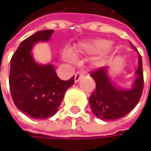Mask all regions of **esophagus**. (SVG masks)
Wrapping results in <instances>:
<instances>
[{
  "instance_id": "1",
  "label": "esophagus",
  "mask_w": 151,
  "mask_h": 151,
  "mask_svg": "<svg viewBox=\"0 0 151 151\" xmlns=\"http://www.w3.org/2000/svg\"><path fill=\"white\" fill-rule=\"evenodd\" d=\"M83 75H84V73H83L82 71L77 72L75 73V76H74V80H75V82H78V80L81 78V77Z\"/></svg>"
}]
</instances>
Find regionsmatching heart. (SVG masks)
I'll use <instances>...</instances> for the list:
<instances>
[{"label":"heart","instance_id":"1","mask_svg":"<svg viewBox=\"0 0 151 151\" xmlns=\"http://www.w3.org/2000/svg\"><path fill=\"white\" fill-rule=\"evenodd\" d=\"M110 45V42L105 40V39H95V40H92L89 41L87 43L83 44L80 46L79 50L84 51L86 53L88 54H94V53H98L101 52L102 50H106V48H108V46ZM104 63V59L101 58L99 60L96 61V65H101Z\"/></svg>","mask_w":151,"mask_h":151}]
</instances>
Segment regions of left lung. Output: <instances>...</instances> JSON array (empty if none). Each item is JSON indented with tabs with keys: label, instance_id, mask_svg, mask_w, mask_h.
Returning <instances> with one entry per match:
<instances>
[{
	"label": "left lung",
	"instance_id": "obj_1",
	"mask_svg": "<svg viewBox=\"0 0 151 151\" xmlns=\"http://www.w3.org/2000/svg\"><path fill=\"white\" fill-rule=\"evenodd\" d=\"M131 44V43H130ZM134 50L135 46L131 44ZM136 79L131 89H122L114 86L107 75V67L102 66L90 73L96 83V88L89 98L93 113L104 121L118 120L129 114L139 102L143 90V72L142 56L138 55Z\"/></svg>",
	"mask_w": 151,
	"mask_h": 151
}]
</instances>
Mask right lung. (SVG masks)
<instances>
[{"mask_svg": "<svg viewBox=\"0 0 151 151\" xmlns=\"http://www.w3.org/2000/svg\"><path fill=\"white\" fill-rule=\"evenodd\" d=\"M53 29L38 31L23 40L10 61L9 89L15 106L34 119L53 116L66 90L74 84V76L61 80L52 65H38L31 50L39 41H48Z\"/></svg>", "mask_w": 151, "mask_h": 151, "instance_id": "right-lung-1", "label": "right lung"}]
</instances>
